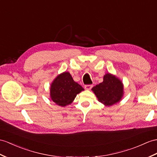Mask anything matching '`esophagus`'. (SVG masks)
Masks as SVG:
<instances>
[{"label": "esophagus", "instance_id": "esophagus-1", "mask_svg": "<svg viewBox=\"0 0 157 157\" xmlns=\"http://www.w3.org/2000/svg\"><path fill=\"white\" fill-rule=\"evenodd\" d=\"M92 87H93V85H86L85 86V89L86 90H90L92 89Z\"/></svg>", "mask_w": 157, "mask_h": 157}]
</instances>
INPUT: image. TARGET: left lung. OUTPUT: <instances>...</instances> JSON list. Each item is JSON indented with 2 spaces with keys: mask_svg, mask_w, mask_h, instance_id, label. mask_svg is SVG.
Instances as JSON below:
<instances>
[{
  "mask_svg": "<svg viewBox=\"0 0 157 157\" xmlns=\"http://www.w3.org/2000/svg\"><path fill=\"white\" fill-rule=\"evenodd\" d=\"M92 90L98 101L106 106H111L120 101L123 94V86L119 79L110 74H106L103 81L94 86Z\"/></svg>",
  "mask_w": 157,
  "mask_h": 157,
  "instance_id": "obj_1",
  "label": "left lung"
}]
</instances>
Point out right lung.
<instances>
[{"mask_svg": "<svg viewBox=\"0 0 157 157\" xmlns=\"http://www.w3.org/2000/svg\"><path fill=\"white\" fill-rule=\"evenodd\" d=\"M83 88L74 81L69 72H64L54 80L51 87V97L53 102L61 106L68 105Z\"/></svg>", "mask_w": 157, "mask_h": 157, "instance_id": "add662e5", "label": "right lung"}]
</instances>
